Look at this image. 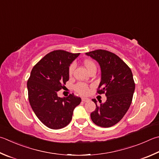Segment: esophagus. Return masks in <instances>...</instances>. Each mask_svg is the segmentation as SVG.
I'll use <instances>...</instances> for the list:
<instances>
[{
  "instance_id": "34e87169",
  "label": "esophagus",
  "mask_w": 159,
  "mask_h": 159,
  "mask_svg": "<svg viewBox=\"0 0 159 159\" xmlns=\"http://www.w3.org/2000/svg\"><path fill=\"white\" fill-rule=\"evenodd\" d=\"M81 99L83 102H88V101H89V99H88V98H85V97H83Z\"/></svg>"
}]
</instances>
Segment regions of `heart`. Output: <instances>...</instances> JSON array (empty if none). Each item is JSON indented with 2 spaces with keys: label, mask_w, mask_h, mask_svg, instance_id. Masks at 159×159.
<instances>
[{
  "label": "heart",
  "mask_w": 159,
  "mask_h": 159,
  "mask_svg": "<svg viewBox=\"0 0 159 159\" xmlns=\"http://www.w3.org/2000/svg\"><path fill=\"white\" fill-rule=\"evenodd\" d=\"M84 65L88 71H90L93 68H96V65H95L94 62L91 60H85L84 61ZM75 67H76V65H75L74 62L71 63L70 65V67H69L68 74L70 76H71V75L73 74ZM74 89L76 92L81 95H87L89 92L88 85L87 84H85V83L81 82L77 83L76 84L74 85Z\"/></svg>",
  "instance_id": "obj_1"
}]
</instances>
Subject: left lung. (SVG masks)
Returning a JSON list of instances; mask_svg holds the SVG:
<instances>
[{
	"label": "left lung",
	"instance_id": "left-lung-1",
	"mask_svg": "<svg viewBox=\"0 0 159 159\" xmlns=\"http://www.w3.org/2000/svg\"><path fill=\"white\" fill-rule=\"evenodd\" d=\"M99 62L102 80L97 92L105 94L107 100L103 103L95 99L96 109L90 114L95 125L101 127H111L125 116L132 102L135 90L133 74L129 66L111 51L98 49L85 53Z\"/></svg>",
	"mask_w": 159,
	"mask_h": 159
}]
</instances>
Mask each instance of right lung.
I'll return each instance as SVG.
<instances>
[{
	"label": "right lung",
	"instance_id": "obj_1",
	"mask_svg": "<svg viewBox=\"0 0 159 159\" xmlns=\"http://www.w3.org/2000/svg\"><path fill=\"white\" fill-rule=\"evenodd\" d=\"M80 53L55 50L46 55L31 71L27 82L28 100L38 119L51 129L64 128L71 122L74 108L81 99L70 94L57 97L69 80L68 69Z\"/></svg>",
	"mask_w": 159,
	"mask_h": 159
}]
</instances>
